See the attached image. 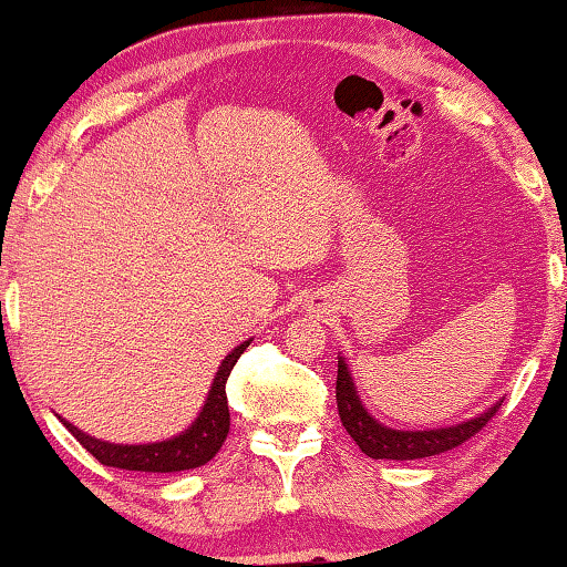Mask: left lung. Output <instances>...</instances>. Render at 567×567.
Masks as SVG:
<instances>
[{
  "mask_svg": "<svg viewBox=\"0 0 567 567\" xmlns=\"http://www.w3.org/2000/svg\"><path fill=\"white\" fill-rule=\"evenodd\" d=\"M334 392H338V412L344 430L360 445L364 455L375 460H420L447 453V450L463 445L465 440L480 433L487 425V420L495 415L497 408H501V402H495L483 415L467 422H457V425L450 427L392 430L362 408V400L358 390H354L350 370L342 358H338V388H334Z\"/></svg>",
  "mask_w": 567,
  "mask_h": 567,
  "instance_id": "obj_1",
  "label": "left lung"
}]
</instances>
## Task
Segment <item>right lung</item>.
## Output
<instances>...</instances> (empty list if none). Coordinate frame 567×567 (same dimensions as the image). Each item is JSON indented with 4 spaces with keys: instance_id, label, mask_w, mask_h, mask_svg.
<instances>
[{
    "instance_id": "right-lung-1",
    "label": "right lung",
    "mask_w": 567,
    "mask_h": 567,
    "mask_svg": "<svg viewBox=\"0 0 567 567\" xmlns=\"http://www.w3.org/2000/svg\"><path fill=\"white\" fill-rule=\"evenodd\" d=\"M249 342L252 340L237 344V348L223 360L197 420L192 422L185 433H179L175 437L147 445H117L104 443V440L82 433L80 427H74L72 422L64 417H60L62 425L70 430V433L80 440V445L97 457L102 465L120 470H140V473H179V470L203 467L219 453V447H223L229 433V408L225 385L235 362L239 360V354L247 350Z\"/></svg>"
}]
</instances>
